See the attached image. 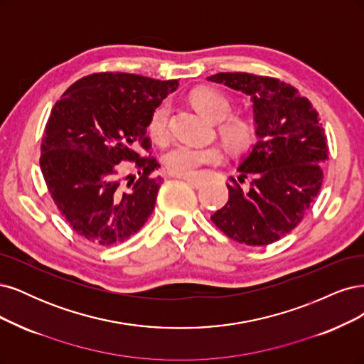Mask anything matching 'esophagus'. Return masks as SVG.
Wrapping results in <instances>:
<instances>
[{"label":"esophagus","mask_w":364,"mask_h":364,"mask_svg":"<svg viewBox=\"0 0 364 364\" xmlns=\"http://www.w3.org/2000/svg\"><path fill=\"white\" fill-rule=\"evenodd\" d=\"M180 178L186 180L187 183H189V184H191V186H193V187H201V186L204 184L203 178H199V177H192V175H183V177H180Z\"/></svg>","instance_id":"esophagus-1"}]
</instances>
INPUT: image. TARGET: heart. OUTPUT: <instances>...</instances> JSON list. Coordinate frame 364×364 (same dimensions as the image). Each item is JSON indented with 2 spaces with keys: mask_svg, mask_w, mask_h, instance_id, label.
Returning <instances> with one entry per match:
<instances>
[{
  "mask_svg": "<svg viewBox=\"0 0 364 364\" xmlns=\"http://www.w3.org/2000/svg\"><path fill=\"white\" fill-rule=\"evenodd\" d=\"M195 107L213 121H220L218 130L224 142L236 151L245 149L254 139V124L248 118L234 116L225 119L231 110V101L224 93L212 87H199L192 93ZM169 114L168 101L160 102L152 110L148 121V133L157 144H165L169 139ZM225 121L222 122L221 119ZM224 160V151L219 146H195L178 144L172 146L165 156L168 169L175 175H195L205 165H218Z\"/></svg>",
  "mask_w": 364,
  "mask_h": 364,
  "instance_id": "b5f03b06",
  "label": "heart"
}]
</instances>
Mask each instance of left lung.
Wrapping results in <instances>:
<instances>
[{
	"label": "left lung",
	"instance_id": "obj_1",
	"mask_svg": "<svg viewBox=\"0 0 364 364\" xmlns=\"http://www.w3.org/2000/svg\"><path fill=\"white\" fill-rule=\"evenodd\" d=\"M208 80L251 98L257 136L237 168V180L230 177L227 183V204L212 220L239 243H274L296 228L321 191L328 145L319 113L278 78L219 73ZM248 179L243 190L240 184Z\"/></svg>",
	"mask_w": 364,
	"mask_h": 364
}]
</instances>
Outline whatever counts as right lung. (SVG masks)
<instances>
[{
	"label": "right lung",
	"mask_w": 364,
	"mask_h": 364,
	"mask_svg": "<svg viewBox=\"0 0 364 364\" xmlns=\"http://www.w3.org/2000/svg\"><path fill=\"white\" fill-rule=\"evenodd\" d=\"M177 80L98 73L69 86L51 110L41 145V171L58 212L78 236L100 246L132 237L151 216L161 178L146 136L149 116ZM122 161L139 173L127 185Z\"/></svg>",
	"instance_id": "add662e5"
}]
</instances>
